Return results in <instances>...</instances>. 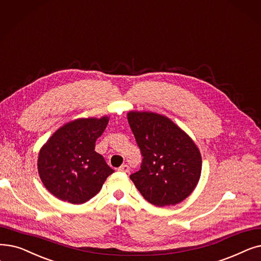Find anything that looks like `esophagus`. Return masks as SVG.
Segmentation results:
<instances>
[{"label":"esophagus","instance_id":"obj_1","mask_svg":"<svg viewBox=\"0 0 261 261\" xmlns=\"http://www.w3.org/2000/svg\"><path fill=\"white\" fill-rule=\"evenodd\" d=\"M118 171H119V172H122V173H128V172L130 171V167H129V165H127V164H123V165H121V166L118 168Z\"/></svg>","mask_w":261,"mask_h":261}]
</instances>
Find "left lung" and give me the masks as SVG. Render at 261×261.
Here are the masks:
<instances>
[{"label": "left lung", "mask_w": 261, "mask_h": 261, "mask_svg": "<svg viewBox=\"0 0 261 261\" xmlns=\"http://www.w3.org/2000/svg\"><path fill=\"white\" fill-rule=\"evenodd\" d=\"M130 128L143 162L130 175L143 197L158 207L174 206L196 188L201 174L197 145L168 117L152 112L130 111Z\"/></svg>", "instance_id": "left-lung-1"}]
</instances>
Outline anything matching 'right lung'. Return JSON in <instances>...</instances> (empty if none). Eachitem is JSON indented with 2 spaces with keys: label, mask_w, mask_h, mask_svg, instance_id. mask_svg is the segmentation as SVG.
<instances>
[{
  "label": "right lung",
  "mask_w": 261,
  "mask_h": 261,
  "mask_svg": "<svg viewBox=\"0 0 261 261\" xmlns=\"http://www.w3.org/2000/svg\"><path fill=\"white\" fill-rule=\"evenodd\" d=\"M109 117L77 118L56 130L38 154V174L43 186L63 201L80 205L93 198L114 173L95 144Z\"/></svg>",
  "instance_id": "obj_1"
}]
</instances>
